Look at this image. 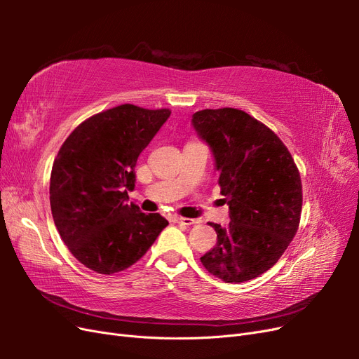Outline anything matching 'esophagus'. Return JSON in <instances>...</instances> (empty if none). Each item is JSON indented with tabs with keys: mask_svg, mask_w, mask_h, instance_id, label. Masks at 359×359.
Instances as JSON below:
<instances>
[{
	"mask_svg": "<svg viewBox=\"0 0 359 359\" xmlns=\"http://www.w3.org/2000/svg\"><path fill=\"white\" fill-rule=\"evenodd\" d=\"M173 222L178 223V224H184V226H191V224L198 223L196 220H193V219H186V217H175Z\"/></svg>",
	"mask_w": 359,
	"mask_h": 359,
	"instance_id": "obj_1",
	"label": "esophagus"
}]
</instances>
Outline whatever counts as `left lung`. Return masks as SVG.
Listing matches in <instances>:
<instances>
[{
    "instance_id": "8db88e82",
    "label": "left lung",
    "mask_w": 359,
    "mask_h": 359,
    "mask_svg": "<svg viewBox=\"0 0 359 359\" xmlns=\"http://www.w3.org/2000/svg\"><path fill=\"white\" fill-rule=\"evenodd\" d=\"M193 127L210 145L231 223H211L217 244L201 257L224 283L264 274L295 236L302 208L299 170L281 139L233 107L193 114Z\"/></svg>"
}]
</instances>
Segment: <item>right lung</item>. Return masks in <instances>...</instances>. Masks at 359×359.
I'll use <instances>...</instances> for the list:
<instances>
[{
  "label": "right lung",
  "mask_w": 359,
  "mask_h": 359,
  "mask_svg": "<svg viewBox=\"0 0 359 359\" xmlns=\"http://www.w3.org/2000/svg\"><path fill=\"white\" fill-rule=\"evenodd\" d=\"M169 115L119 104L85 119L58 151L49 187L53 222L70 253L95 273L132 266L169 224L126 202L137 157Z\"/></svg>",
  "instance_id": "1"
}]
</instances>
